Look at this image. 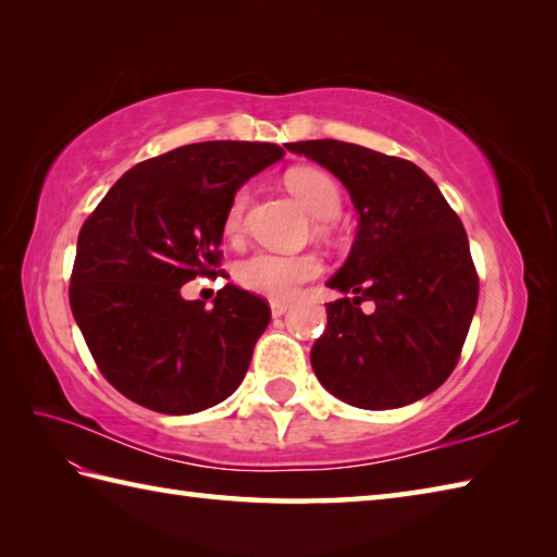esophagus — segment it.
Instances as JSON below:
<instances>
[{
    "mask_svg": "<svg viewBox=\"0 0 557 557\" xmlns=\"http://www.w3.org/2000/svg\"><path fill=\"white\" fill-rule=\"evenodd\" d=\"M287 309H289V304L287 301H270V313H272V318H280V315H285L287 313Z\"/></svg>",
    "mask_w": 557,
    "mask_h": 557,
    "instance_id": "34e87169",
    "label": "esophagus"
}]
</instances>
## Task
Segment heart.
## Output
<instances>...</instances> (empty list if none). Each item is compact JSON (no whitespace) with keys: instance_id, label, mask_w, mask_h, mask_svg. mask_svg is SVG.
<instances>
[{"instance_id":"1","label":"heart","mask_w":557,"mask_h":557,"mask_svg":"<svg viewBox=\"0 0 557 557\" xmlns=\"http://www.w3.org/2000/svg\"><path fill=\"white\" fill-rule=\"evenodd\" d=\"M287 188L297 196L304 208L318 220H333L339 215L342 194L333 176L315 168H297L287 174ZM248 203V191H236L224 215V232L239 234L244 224V212ZM321 272V260L315 256H280L270 251H258L244 258L236 265V282L248 292L265 294V297L287 299L304 282L313 280Z\"/></svg>"}]
</instances>
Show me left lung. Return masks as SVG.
<instances>
[{
  "instance_id": "left-lung-1",
  "label": "left lung",
  "mask_w": 557,
  "mask_h": 557,
  "mask_svg": "<svg viewBox=\"0 0 557 557\" xmlns=\"http://www.w3.org/2000/svg\"><path fill=\"white\" fill-rule=\"evenodd\" d=\"M285 148L333 172L359 212L345 265L327 280L342 299L325 304L327 327L311 349L315 377L373 411L431 395L457 366L479 301L457 212L409 160L333 138Z\"/></svg>"
}]
</instances>
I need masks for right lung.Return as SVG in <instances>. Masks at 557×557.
<instances>
[{
    "label": "right lung",
    "instance_id": "add662e5",
    "mask_svg": "<svg viewBox=\"0 0 557 557\" xmlns=\"http://www.w3.org/2000/svg\"><path fill=\"white\" fill-rule=\"evenodd\" d=\"M282 156L248 140L174 148L128 170L83 222L71 311L100 373L136 405L182 417L242 385L268 304L224 285L206 309L182 287L215 275L234 194Z\"/></svg>",
    "mask_w": 557,
    "mask_h": 557
}]
</instances>
